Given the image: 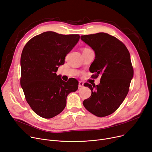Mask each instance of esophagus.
<instances>
[{
  "label": "esophagus",
  "mask_w": 152,
  "mask_h": 152,
  "mask_svg": "<svg viewBox=\"0 0 152 152\" xmlns=\"http://www.w3.org/2000/svg\"><path fill=\"white\" fill-rule=\"evenodd\" d=\"M84 86V83L81 81L79 82V87H83Z\"/></svg>",
  "instance_id": "1"
}]
</instances>
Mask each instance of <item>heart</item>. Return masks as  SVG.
Returning <instances> with one entry per match:
<instances>
[{"mask_svg": "<svg viewBox=\"0 0 152 152\" xmlns=\"http://www.w3.org/2000/svg\"><path fill=\"white\" fill-rule=\"evenodd\" d=\"M86 49H88L87 48H84L83 50H86Z\"/></svg>", "mask_w": 152, "mask_h": 152, "instance_id": "1", "label": "heart"}]
</instances>
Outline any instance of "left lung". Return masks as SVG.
<instances>
[{
    "label": "left lung",
    "instance_id": "8db88e82",
    "mask_svg": "<svg viewBox=\"0 0 152 152\" xmlns=\"http://www.w3.org/2000/svg\"><path fill=\"white\" fill-rule=\"evenodd\" d=\"M80 39L95 54L90 72L95 73V77L102 76L96 86L84 84L91 90L92 95L84 101L83 105L97 117L107 116L118 108L128 93L134 74L129 53L122 42L106 33L82 35Z\"/></svg>",
    "mask_w": 152,
    "mask_h": 152
}]
</instances>
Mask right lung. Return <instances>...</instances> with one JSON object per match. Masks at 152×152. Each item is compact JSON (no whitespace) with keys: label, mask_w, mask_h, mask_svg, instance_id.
I'll return each instance as SVG.
<instances>
[{"label":"right lung","mask_w":152,"mask_h":152,"mask_svg":"<svg viewBox=\"0 0 152 152\" xmlns=\"http://www.w3.org/2000/svg\"><path fill=\"white\" fill-rule=\"evenodd\" d=\"M79 35L46 32L30 39L21 57V86L27 102L45 118H53L64 109L66 97L78 88V81L65 82L56 74L66 56L79 40Z\"/></svg>","instance_id":"add662e5"}]
</instances>
